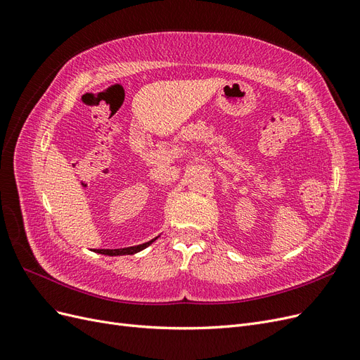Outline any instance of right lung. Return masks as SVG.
<instances>
[{
	"label": "right lung",
	"instance_id": "obj_1",
	"mask_svg": "<svg viewBox=\"0 0 360 360\" xmlns=\"http://www.w3.org/2000/svg\"><path fill=\"white\" fill-rule=\"evenodd\" d=\"M158 238V237H156ZM156 238H153V240H150L147 243H143V245H138V246H129V248H123V249H97V252L99 254H103V255H134L136 252H139V250L146 249L147 246H150L151 243H153Z\"/></svg>",
	"mask_w": 360,
	"mask_h": 360
}]
</instances>
